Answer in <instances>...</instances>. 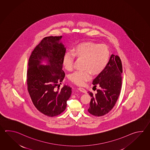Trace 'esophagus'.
<instances>
[{"instance_id": "34e87169", "label": "esophagus", "mask_w": 150, "mask_h": 150, "mask_svg": "<svg viewBox=\"0 0 150 150\" xmlns=\"http://www.w3.org/2000/svg\"><path fill=\"white\" fill-rule=\"evenodd\" d=\"M78 89L79 90L80 92H81L84 93H87V91H86V89L85 88H83V87H78Z\"/></svg>"}]
</instances>
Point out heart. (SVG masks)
<instances>
[{"label":"heart","instance_id":"heart-1","mask_svg":"<svg viewBox=\"0 0 150 150\" xmlns=\"http://www.w3.org/2000/svg\"><path fill=\"white\" fill-rule=\"evenodd\" d=\"M110 53L108 47L93 42H84L74 47L71 52H67L63 58V65L67 71L72 70L74 57L83 59V71H76L70 76V80L77 85H83L90 79L91 73L99 75L105 70L108 63Z\"/></svg>","mask_w":150,"mask_h":150}]
</instances>
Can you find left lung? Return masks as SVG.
<instances>
[{"instance_id":"8db88e82","label":"left lung","mask_w":150,"mask_h":150,"mask_svg":"<svg viewBox=\"0 0 150 150\" xmlns=\"http://www.w3.org/2000/svg\"><path fill=\"white\" fill-rule=\"evenodd\" d=\"M122 72L120 58L112 54L105 70L93 81V88L99 87L96 94L88 92L92 97L88 109L91 114L102 116L113 108L121 91Z\"/></svg>"}]
</instances>
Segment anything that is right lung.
Listing matches in <instances>:
<instances>
[{
  "label": "right lung",
  "instance_id": "right-lung-1",
  "mask_svg": "<svg viewBox=\"0 0 150 150\" xmlns=\"http://www.w3.org/2000/svg\"><path fill=\"white\" fill-rule=\"evenodd\" d=\"M62 37L43 38L29 58L27 84L29 96L36 108L49 117L64 112L72 93L67 85L59 90V84L65 77L62 67L66 51L64 45L59 42ZM45 58L47 59L48 65L40 64Z\"/></svg>",
  "mask_w": 150,
  "mask_h": 150
}]
</instances>
